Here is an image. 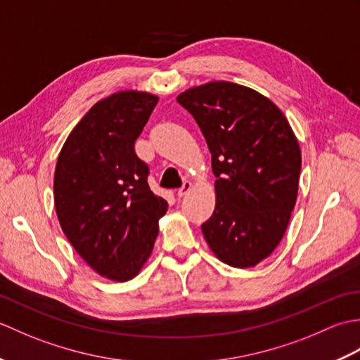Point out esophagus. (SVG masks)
Here are the masks:
<instances>
[{
    "label": "esophagus",
    "instance_id": "1",
    "mask_svg": "<svg viewBox=\"0 0 360 360\" xmlns=\"http://www.w3.org/2000/svg\"><path fill=\"white\" fill-rule=\"evenodd\" d=\"M192 182H188V181H186L184 184H182V187L181 188H178V192H176V195H178L179 198H182V196H186L190 190H192Z\"/></svg>",
    "mask_w": 360,
    "mask_h": 360
}]
</instances>
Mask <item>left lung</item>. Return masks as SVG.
<instances>
[{
  "label": "left lung",
  "instance_id": "left-lung-1",
  "mask_svg": "<svg viewBox=\"0 0 360 360\" xmlns=\"http://www.w3.org/2000/svg\"><path fill=\"white\" fill-rule=\"evenodd\" d=\"M178 102L212 153L217 204L201 226L221 262L252 267L278 246L294 210L302 153L278 106L232 82L190 88Z\"/></svg>",
  "mask_w": 360,
  "mask_h": 360
}]
</instances>
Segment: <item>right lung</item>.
Masks as SVG:
<instances>
[{
	"mask_svg": "<svg viewBox=\"0 0 360 360\" xmlns=\"http://www.w3.org/2000/svg\"><path fill=\"white\" fill-rule=\"evenodd\" d=\"M158 101L120 91L97 102L57 159L53 202L60 226L79 255L114 281L141 272L168 207L150 190L148 165L134 151Z\"/></svg>",
	"mask_w": 360,
	"mask_h": 360,
	"instance_id": "1",
	"label": "right lung"
}]
</instances>
